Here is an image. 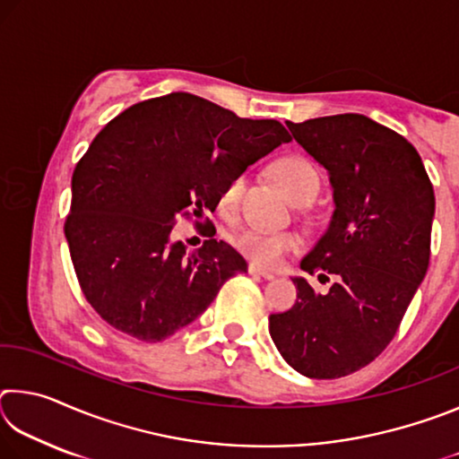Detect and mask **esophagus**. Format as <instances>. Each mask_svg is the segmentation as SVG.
I'll return each mask as SVG.
<instances>
[{
    "instance_id": "1",
    "label": "esophagus",
    "mask_w": 459,
    "mask_h": 459,
    "mask_svg": "<svg viewBox=\"0 0 459 459\" xmlns=\"http://www.w3.org/2000/svg\"><path fill=\"white\" fill-rule=\"evenodd\" d=\"M248 273H251V275H259V277H263V279H275L273 271H265V269H261V267H257V265H248Z\"/></svg>"
}]
</instances>
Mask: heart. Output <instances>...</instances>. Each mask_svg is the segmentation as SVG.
<instances>
[{
  "mask_svg": "<svg viewBox=\"0 0 459 459\" xmlns=\"http://www.w3.org/2000/svg\"><path fill=\"white\" fill-rule=\"evenodd\" d=\"M273 176L279 186L293 202L301 198H316L320 190V174L312 161L299 155H285L273 164ZM245 188L243 176H232L219 192V211L222 214H232L237 211L240 194ZM237 248L257 267H277L285 259V255L298 251L301 240L291 230H261L247 229L237 237Z\"/></svg>",
  "mask_w": 459,
  "mask_h": 459,
  "instance_id": "b5f03b06",
  "label": "heart"
}]
</instances>
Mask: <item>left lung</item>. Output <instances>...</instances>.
Instances as JSON below:
<instances>
[{"label": "left lung", "instance_id": "1", "mask_svg": "<svg viewBox=\"0 0 459 459\" xmlns=\"http://www.w3.org/2000/svg\"><path fill=\"white\" fill-rule=\"evenodd\" d=\"M325 168L333 212L301 259L306 273L333 275L317 293L293 277L298 299L269 316V333L293 370L340 378L385 351L429 267L435 196L421 155L405 137L359 113L287 123Z\"/></svg>", "mask_w": 459, "mask_h": 459}]
</instances>
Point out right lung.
<instances>
[{
	"label": "right lung",
	"instance_id": "right-lung-1",
	"mask_svg": "<svg viewBox=\"0 0 459 459\" xmlns=\"http://www.w3.org/2000/svg\"><path fill=\"white\" fill-rule=\"evenodd\" d=\"M290 142L275 119H240L190 92L143 100L108 121L76 164L65 224L95 312L143 342L204 314L227 279L247 273V261L216 238L188 253L169 238L176 219L214 212L229 178Z\"/></svg>",
	"mask_w": 459,
	"mask_h": 459
}]
</instances>
